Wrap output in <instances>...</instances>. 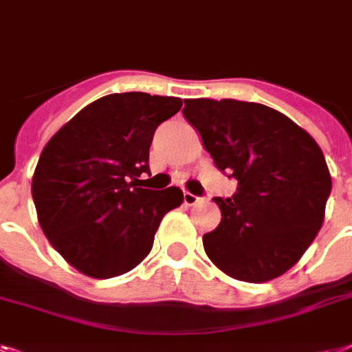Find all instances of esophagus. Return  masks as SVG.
I'll use <instances>...</instances> for the list:
<instances>
[{"instance_id": "34e87169", "label": "esophagus", "mask_w": 352, "mask_h": 352, "mask_svg": "<svg viewBox=\"0 0 352 352\" xmlns=\"http://www.w3.org/2000/svg\"><path fill=\"white\" fill-rule=\"evenodd\" d=\"M201 201H202V197L193 195V193H190V191H184V204L195 206V204H199Z\"/></svg>"}]
</instances>
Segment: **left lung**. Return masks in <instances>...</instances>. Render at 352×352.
Here are the masks:
<instances>
[{"label": "left lung", "instance_id": "1", "mask_svg": "<svg viewBox=\"0 0 352 352\" xmlns=\"http://www.w3.org/2000/svg\"><path fill=\"white\" fill-rule=\"evenodd\" d=\"M215 166L239 182L215 197L221 224L202 236L206 255L226 275L267 282L293 267L315 241L331 193L325 157L289 117L258 102L186 99Z\"/></svg>", "mask_w": 352, "mask_h": 352}]
</instances>
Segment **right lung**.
Returning <instances> with one entry per match:
<instances>
[{
  "instance_id": "right-lung-1",
  "label": "right lung",
  "mask_w": 352,
  "mask_h": 352,
  "mask_svg": "<svg viewBox=\"0 0 352 352\" xmlns=\"http://www.w3.org/2000/svg\"><path fill=\"white\" fill-rule=\"evenodd\" d=\"M179 97L110 94L90 102L43 148L32 199L43 233L76 270L111 278L141 264L182 191L139 188L157 126Z\"/></svg>"
}]
</instances>
